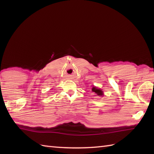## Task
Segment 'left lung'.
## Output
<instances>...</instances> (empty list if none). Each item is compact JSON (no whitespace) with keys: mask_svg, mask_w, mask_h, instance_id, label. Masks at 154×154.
Masks as SVG:
<instances>
[{"mask_svg":"<svg viewBox=\"0 0 154 154\" xmlns=\"http://www.w3.org/2000/svg\"><path fill=\"white\" fill-rule=\"evenodd\" d=\"M92 91H93V92L95 93L97 95H99V96H102L103 93V91H101L100 89H97V88L96 87H93L92 89Z\"/></svg>","mask_w":154,"mask_h":154,"instance_id":"obj_1","label":"left lung"}]
</instances>
